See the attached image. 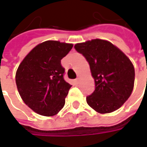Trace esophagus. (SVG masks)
Segmentation results:
<instances>
[{
	"label": "esophagus",
	"instance_id": "34e87169",
	"mask_svg": "<svg viewBox=\"0 0 147 147\" xmlns=\"http://www.w3.org/2000/svg\"><path fill=\"white\" fill-rule=\"evenodd\" d=\"M79 82H80V78H77L76 80V83L78 84V83H79Z\"/></svg>",
	"mask_w": 147,
	"mask_h": 147
}]
</instances>
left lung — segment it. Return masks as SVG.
Here are the masks:
<instances>
[{
	"mask_svg": "<svg viewBox=\"0 0 147 147\" xmlns=\"http://www.w3.org/2000/svg\"><path fill=\"white\" fill-rule=\"evenodd\" d=\"M90 64L95 90L87 104L99 113L117 110L128 99L134 87L135 68L123 52L111 42L93 39L75 45Z\"/></svg>",
	"mask_w": 147,
	"mask_h": 147,
	"instance_id": "8db88e82",
	"label": "left lung"
}]
</instances>
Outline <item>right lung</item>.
I'll return each instance as SVG.
<instances>
[{"instance_id": "obj_1", "label": "right lung", "mask_w": 147, "mask_h": 147, "mask_svg": "<svg viewBox=\"0 0 147 147\" xmlns=\"http://www.w3.org/2000/svg\"><path fill=\"white\" fill-rule=\"evenodd\" d=\"M72 44L46 41L36 45L18 67L16 83L24 103L37 113L52 117L64 107L71 85L64 80L61 59Z\"/></svg>"}]
</instances>
